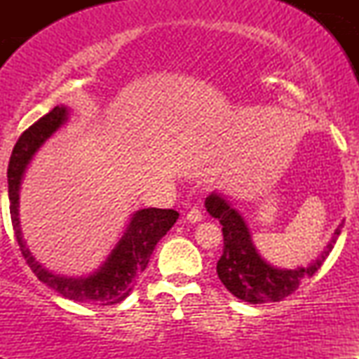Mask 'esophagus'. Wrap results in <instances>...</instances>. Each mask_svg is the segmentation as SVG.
I'll use <instances>...</instances> for the list:
<instances>
[{
    "mask_svg": "<svg viewBox=\"0 0 359 359\" xmlns=\"http://www.w3.org/2000/svg\"><path fill=\"white\" fill-rule=\"evenodd\" d=\"M203 217H204L203 212H201L197 208H194V209H191V211L187 212L185 219H187L189 222H199V221H203Z\"/></svg>",
    "mask_w": 359,
    "mask_h": 359,
    "instance_id": "34e87169",
    "label": "esophagus"
}]
</instances>
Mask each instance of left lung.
Returning <instances> with one entry per match:
<instances>
[{
	"label": "left lung",
	"mask_w": 359,
	"mask_h": 359,
	"mask_svg": "<svg viewBox=\"0 0 359 359\" xmlns=\"http://www.w3.org/2000/svg\"><path fill=\"white\" fill-rule=\"evenodd\" d=\"M205 209L222 226V255L217 262V277L234 297L250 304L278 302L295 292L304 278L312 277L329 257L339 238L344 221L337 226L323 253L309 266L287 270L271 266L255 248L248 226L241 214L224 197L212 192L205 199Z\"/></svg>",
	"instance_id": "1"
}]
</instances>
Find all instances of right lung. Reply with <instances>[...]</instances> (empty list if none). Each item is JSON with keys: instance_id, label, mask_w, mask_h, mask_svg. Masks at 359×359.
I'll use <instances>...</instances> for the list:
<instances>
[{"instance_id": "right-lung-1", "label": "right lung", "mask_w": 359, "mask_h": 359, "mask_svg": "<svg viewBox=\"0 0 359 359\" xmlns=\"http://www.w3.org/2000/svg\"><path fill=\"white\" fill-rule=\"evenodd\" d=\"M69 109L55 106L39 121L25 130L11 151L8 163V194H10V214L13 222L15 236L28 266L39 277L40 282L50 287L62 297L74 302L90 304V306H113L125 300L133 290L135 282L147 269L156 243L165 236L168 229L179 219L174 209H140L131 216L104 263L86 277H64L48 271L42 263L35 259L22 236L18 219V191L22 177L28 163L40 147L67 121Z\"/></svg>"}]
</instances>
